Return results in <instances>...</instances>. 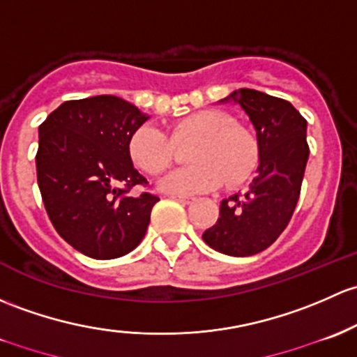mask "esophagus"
<instances>
[{
    "mask_svg": "<svg viewBox=\"0 0 357 357\" xmlns=\"http://www.w3.org/2000/svg\"><path fill=\"white\" fill-rule=\"evenodd\" d=\"M171 198L176 202H181V204H191V202H193V198L191 197H178V195H172Z\"/></svg>",
    "mask_w": 357,
    "mask_h": 357,
    "instance_id": "34e87169",
    "label": "esophagus"
}]
</instances>
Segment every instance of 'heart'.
I'll use <instances>...</instances> for the list:
<instances>
[{
	"mask_svg": "<svg viewBox=\"0 0 357 357\" xmlns=\"http://www.w3.org/2000/svg\"><path fill=\"white\" fill-rule=\"evenodd\" d=\"M197 140L188 160L193 166L171 172L160 183L172 195L207 193L245 183L258 162L253 135L236 119L219 109H204L186 116L172 128V138L153 125H142L130 137L128 152L137 167L150 176L164 172L176 155V144Z\"/></svg>",
	"mask_w": 357,
	"mask_h": 357,
	"instance_id": "b5f03b06",
	"label": "heart"
}]
</instances>
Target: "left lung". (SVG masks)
Instances as JSON below:
<instances>
[{"label": "left lung", "mask_w": 357, "mask_h": 357, "mask_svg": "<svg viewBox=\"0 0 357 357\" xmlns=\"http://www.w3.org/2000/svg\"><path fill=\"white\" fill-rule=\"evenodd\" d=\"M234 99L257 130L260 166L250 190L220 204L219 219L204 241L229 257H251L267 248L287 227L301 193L310 155L306 119L289 100L253 89H239Z\"/></svg>", "instance_id": "1"}]
</instances>
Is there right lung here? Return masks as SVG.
Masks as SVG:
<instances>
[{"instance_id": "right-lung-1", "label": "right lung", "mask_w": 357, "mask_h": 357, "mask_svg": "<svg viewBox=\"0 0 357 357\" xmlns=\"http://www.w3.org/2000/svg\"><path fill=\"white\" fill-rule=\"evenodd\" d=\"M149 116L116 96L66 100L39 126L37 185L58 234L77 251L111 260L144 239L159 197L133 167L130 137Z\"/></svg>"}]
</instances>
